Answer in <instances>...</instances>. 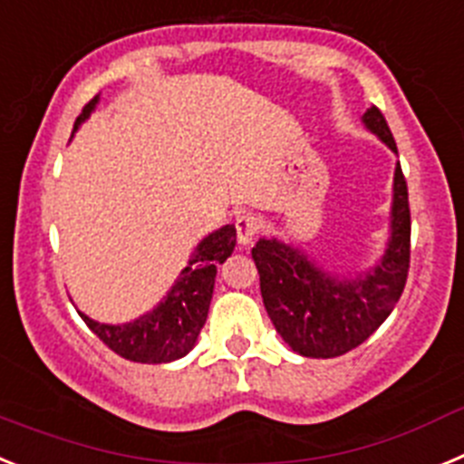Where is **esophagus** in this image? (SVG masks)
I'll return each instance as SVG.
<instances>
[{"mask_svg":"<svg viewBox=\"0 0 464 464\" xmlns=\"http://www.w3.org/2000/svg\"><path fill=\"white\" fill-rule=\"evenodd\" d=\"M261 231V219L254 215H242L236 219V233L240 245H252L254 237Z\"/></svg>","mask_w":464,"mask_h":464,"instance_id":"esophagus-1","label":"esophagus"}]
</instances>
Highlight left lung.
<instances>
[{
	"label": "left lung",
	"mask_w": 464,
	"mask_h": 464,
	"mask_svg": "<svg viewBox=\"0 0 464 464\" xmlns=\"http://www.w3.org/2000/svg\"><path fill=\"white\" fill-rule=\"evenodd\" d=\"M362 124L398 152L377 106L367 108ZM409 237L411 217L400 164L393 178L391 237L382 261L370 273L356 279H335L316 268L300 249L277 237H261L252 258L261 277L263 304L282 340L307 358H335L362 344L402 295L411 252Z\"/></svg>",
	"instance_id": "obj_1"
}]
</instances>
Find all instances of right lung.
<instances>
[{"mask_svg":"<svg viewBox=\"0 0 464 464\" xmlns=\"http://www.w3.org/2000/svg\"><path fill=\"white\" fill-rule=\"evenodd\" d=\"M99 97L92 99L76 120L78 124L90 118ZM236 247V227L227 224L198 242L189 266L170 286L166 298L152 312L129 324H99L87 314L82 316L90 331L118 356L133 362H170L187 356L194 349L198 333L208 319L212 289H215L217 266L227 261Z\"/></svg>","mask_w":464,"mask_h":464,"instance_id":"add662e5","label":"right lung"}]
</instances>
